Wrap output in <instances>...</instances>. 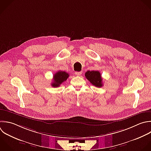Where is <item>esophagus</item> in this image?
I'll use <instances>...</instances> for the list:
<instances>
[{"mask_svg":"<svg viewBox=\"0 0 151 151\" xmlns=\"http://www.w3.org/2000/svg\"><path fill=\"white\" fill-rule=\"evenodd\" d=\"M75 74H76V75H77V76H80V75L82 74V71H79V72L76 71V72L75 73Z\"/></svg>","mask_w":151,"mask_h":151,"instance_id":"1","label":"esophagus"}]
</instances>
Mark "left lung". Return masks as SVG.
Segmentation results:
<instances>
[{"label": "left lung", "mask_w": 151, "mask_h": 151, "mask_svg": "<svg viewBox=\"0 0 151 151\" xmlns=\"http://www.w3.org/2000/svg\"><path fill=\"white\" fill-rule=\"evenodd\" d=\"M86 78L94 86L101 87L103 86V79L100 73L98 71H87L85 73Z\"/></svg>", "instance_id": "8db88e82"}]
</instances>
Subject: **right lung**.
Segmentation results:
<instances>
[{
    "label": "right lung",
    "instance_id": "add662e5",
    "mask_svg": "<svg viewBox=\"0 0 151 151\" xmlns=\"http://www.w3.org/2000/svg\"><path fill=\"white\" fill-rule=\"evenodd\" d=\"M69 74L65 71H58L54 75L53 82L51 83V86L53 87H59L63 83L67 80Z\"/></svg>",
    "mask_w": 151,
    "mask_h": 151
}]
</instances>
